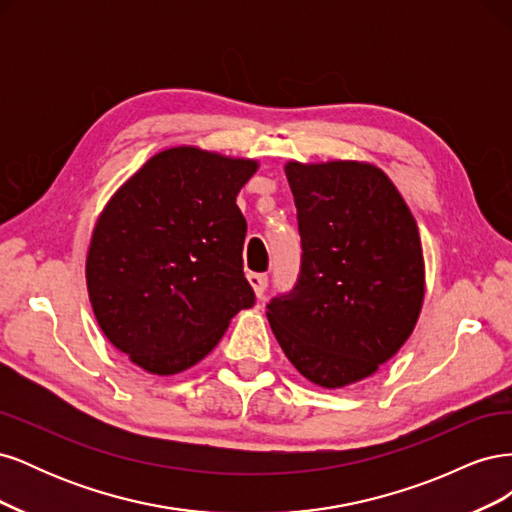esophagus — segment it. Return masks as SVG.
Listing matches in <instances>:
<instances>
[{
    "label": "esophagus",
    "mask_w": 512,
    "mask_h": 512,
    "mask_svg": "<svg viewBox=\"0 0 512 512\" xmlns=\"http://www.w3.org/2000/svg\"><path fill=\"white\" fill-rule=\"evenodd\" d=\"M247 282H250V286L254 288L256 297L262 299V294H265L267 284H269V277L265 273H250V275H247Z\"/></svg>",
    "instance_id": "obj_1"
}]
</instances>
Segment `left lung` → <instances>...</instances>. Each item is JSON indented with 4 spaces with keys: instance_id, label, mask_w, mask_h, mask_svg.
Masks as SVG:
<instances>
[{
    "instance_id": "left-lung-1",
    "label": "left lung",
    "mask_w": 512,
    "mask_h": 512,
    "mask_svg": "<svg viewBox=\"0 0 512 512\" xmlns=\"http://www.w3.org/2000/svg\"><path fill=\"white\" fill-rule=\"evenodd\" d=\"M301 273L267 305L288 361L309 382L342 389L386 363L416 327L425 262L412 213L367 162H288Z\"/></svg>"
}]
</instances>
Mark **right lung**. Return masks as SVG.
Listing matches in <instances>:
<instances>
[{"instance_id": "right-lung-1", "label": "right lung", "mask_w": 512, "mask_h": 512, "mask_svg": "<svg viewBox=\"0 0 512 512\" xmlns=\"http://www.w3.org/2000/svg\"><path fill=\"white\" fill-rule=\"evenodd\" d=\"M256 170V160L170 147L100 213L85 265L89 301L108 342L149 374L203 361L232 316L254 305L237 194Z\"/></svg>"}]
</instances>
